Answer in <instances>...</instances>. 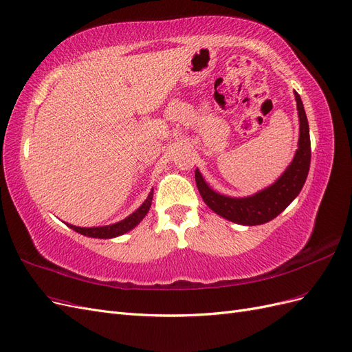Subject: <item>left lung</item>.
Returning a JSON list of instances; mask_svg holds the SVG:
<instances>
[{"label": "left lung", "mask_w": 352, "mask_h": 352, "mask_svg": "<svg viewBox=\"0 0 352 352\" xmlns=\"http://www.w3.org/2000/svg\"><path fill=\"white\" fill-rule=\"evenodd\" d=\"M298 113H299V143L294 162L289 165L285 174L277 182L254 196L249 197H227L215 193L212 188L205 183L202 174L196 169V184L199 193L205 200V204L214 210L215 214L227 218L233 223L242 226H259L268 223L276 218L280 212L290 205V202L302 190L309 170L311 162V142L309 128L304 110L302 100L295 91Z\"/></svg>", "instance_id": "obj_1"}]
</instances>
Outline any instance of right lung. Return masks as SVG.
Masks as SVG:
<instances>
[{"instance_id": "right-lung-1", "label": "right lung", "mask_w": 352, "mask_h": 352, "mask_svg": "<svg viewBox=\"0 0 352 352\" xmlns=\"http://www.w3.org/2000/svg\"><path fill=\"white\" fill-rule=\"evenodd\" d=\"M152 199H153V190H152V192H150V195L144 200V204L140 206L135 210V212H133L131 215L120 221V223H116V224H112V226H103V227H89V228L75 227V226H70V224H67V227L75 230L76 233H81V234L88 236V237L112 239V237L124 234V233L129 232V230H131V228H134L140 223V221H142L146 217V214L148 212L150 206H152Z\"/></svg>"}]
</instances>
